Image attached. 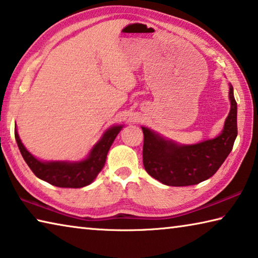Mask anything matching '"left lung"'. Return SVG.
Listing matches in <instances>:
<instances>
[{
	"mask_svg": "<svg viewBox=\"0 0 258 258\" xmlns=\"http://www.w3.org/2000/svg\"><path fill=\"white\" fill-rule=\"evenodd\" d=\"M231 110L223 132L217 138L194 146H178L142 127L143 166L156 180L171 186L194 185L207 180L217 172L232 150L237 127V102L230 85Z\"/></svg>",
	"mask_w": 258,
	"mask_h": 258,
	"instance_id": "1",
	"label": "left lung"
}]
</instances>
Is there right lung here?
Masks as SVG:
<instances>
[{
	"label": "right lung",
	"mask_w": 258,
	"mask_h": 258,
	"mask_svg": "<svg viewBox=\"0 0 258 258\" xmlns=\"http://www.w3.org/2000/svg\"><path fill=\"white\" fill-rule=\"evenodd\" d=\"M120 130L121 126H113L109 128L94 146L90 156L80 163L40 161L26 150L17 130H15V137L26 164L38 178L59 187H83L89 185L102 169L106 163L108 151Z\"/></svg>",
	"instance_id": "1"
}]
</instances>
